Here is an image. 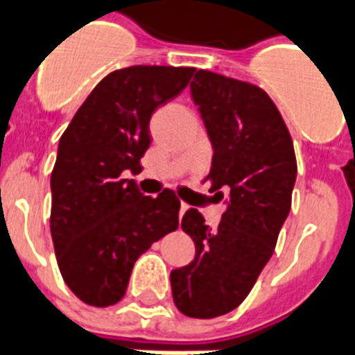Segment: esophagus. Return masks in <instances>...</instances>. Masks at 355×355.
<instances>
[{"mask_svg":"<svg viewBox=\"0 0 355 355\" xmlns=\"http://www.w3.org/2000/svg\"><path fill=\"white\" fill-rule=\"evenodd\" d=\"M186 211H188V205L180 203V216H182V214H184Z\"/></svg>","mask_w":355,"mask_h":355,"instance_id":"obj_1","label":"esophagus"}]
</instances>
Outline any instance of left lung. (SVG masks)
Instances as JSON below:
<instances>
[{
    "instance_id": "8db88e82",
    "label": "left lung",
    "mask_w": 355,
    "mask_h": 355,
    "mask_svg": "<svg viewBox=\"0 0 355 355\" xmlns=\"http://www.w3.org/2000/svg\"><path fill=\"white\" fill-rule=\"evenodd\" d=\"M190 92L214 150L211 191H227V209L216 230L196 209L186 211L182 231L196 258L171 271V290L182 314L207 320L237 309L271 259L297 162L277 105L259 86L199 69Z\"/></svg>"
}]
</instances>
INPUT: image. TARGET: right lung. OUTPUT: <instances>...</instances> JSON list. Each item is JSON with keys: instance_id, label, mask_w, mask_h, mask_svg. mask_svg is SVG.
I'll return each instance as SVG.
<instances>
[{"instance_id": "add662e5", "label": "right lung", "mask_w": 355, "mask_h": 355, "mask_svg": "<svg viewBox=\"0 0 355 355\" xmlns=\"http://www.w3.org/2000/svg\"><path fill=\"white\" fill-rule=\"evenodd\" d=\"M193 67L131 65L97 84L64 131L51 175V233L65 284L92 306L124 297L137 258L178 227L180 201L139 191L157 107L184 90Z\"/></svg>"}]
</instances>
